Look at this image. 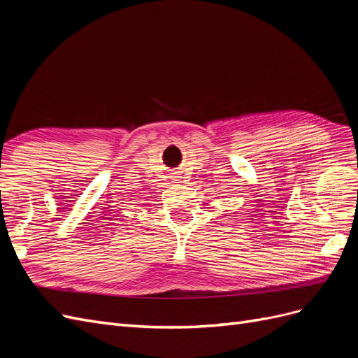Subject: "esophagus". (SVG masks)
<instances>
[{"instance_id":"esophagus-1","label":"esophagus","mask_w":358,"mask_h":358,"mask_svg":"<svg viewBox=\"0 0 358 358\" xmlns=\"http://www.w3.org/2000/svg\"><path fill=\"white\" fill-rule=\"evenodd\" d=\"M173 179H175V180H178V179H179V176H173Z\"/></svg>"}]
</instances>
